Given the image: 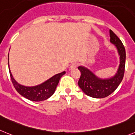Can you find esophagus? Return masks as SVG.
<instances>
[{
  "label": "esophagus",
  "instance_id": "1",
  "mask_svg": "<svg viewBox=\"0 0 135 135\" xmlns=\"http://www.w3.org/2000/svg\"><path fill=\"white\" fill-rule=\"evenodd\" d=\"M77 63H73L72 64H71V66H69V70H73V69H75L77 67Z\"/></svg>",
  "mask_w": 135,
  "mask_h": 135
}]
</instances>
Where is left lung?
Wrapping results in <instances>:
<instances>
[{
	"instance_id": "8db88e82",
	"label": "left lung",
	"mask_w": 135,
	"mask_h": 135,
	"mask_svg": "<svg viewBox=\"0 0 135 135\" xmlns=\"http://www.w3.org/2000/svg\"><path fill=\"white\" fill-rule=\"evenodd\" d=\"M110 42L116 48L119 57V64L115 74L108 78H101L97 75L88 68L79 66L81 77L78 85L82 91L92 98H102L108 97L116 90L122 81L126 62V51L122 43L117 35L109 30Z\"/></svg>"
}]
</instances>
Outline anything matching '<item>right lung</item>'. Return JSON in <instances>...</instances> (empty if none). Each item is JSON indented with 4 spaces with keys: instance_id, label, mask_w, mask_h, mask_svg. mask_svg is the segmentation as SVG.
I'll return each mask as SVG.
<instances>
[{
    "instance_id": "add662e5",
    "label": "right lung",
    "mask_w": 135,
    "mask_h": 135,
    "mask_svg": "<svg viewBox=\"0 0 135 135\" xmlns=\"http://www.w3.org/2000/svg\"><path fill=\"white\" fill-rule=\"evenodd\" d=\"M8 66H9V73L11 76L13 85L17 92L24 98L35 102L45 100L53 95L59 83L60 79L63 75L66 73V72L64 71L52 76L50 79H47L41 84L33 86H26L19 84L13 77L9 68V54H8Z\"/></svg>"
}]
</instances>
